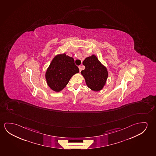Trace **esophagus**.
Wrapping results in <instances>:
<instances>
[{"mask_svg":"<svg viewBox=\"0 0 156 156\" xmlns=\"http://www.w3.org/2000/svg\"><path fill=\"white\" fill-rule=\"evenodd\" d=\"M79 72H81V71H82V67L80 66H79Z\"/></svg>","mask_w":156,"mask_h":156,"instance_id":"esophagus-1","label":"esophagus"}]
</instances>
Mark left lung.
I'll return each mask as SVG.
<instances>
[{
	"instance_id": "8db88e82",
	"label": "left lung",
	"mask_w": 156,
	"mask_h": 156,
	"mask_svg": "<svg viewBox=\"0 0 156 156\" xmlns=\"http://www.w3.org/2000/svg\"><path fill=\"white\" fill-rule=\"evenodd\" d=\"M85 69L81 71L87 87L94 91H99L105 85L108 77L107 68L94 55L86 58L83 62Z\"/></svg>"
}]
</instances>
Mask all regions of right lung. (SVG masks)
<instances>
[{"instance_id": "add662e5", "label": "right lung", "mask_w": 156, "mask_h": 156, "mask_svg": "<svg viewBox=\"0 0 156 156\" xmlns=\"http://www.w3.org/2000/svg\"><path fill=\"white\" fill-rule=\"evenodd\" d=\"M79 72L73 58L65 53L58 54L53 58L46 71V83L52 90L58 92L65 88L74 74Z\"/></svg>"}]
</instances>
